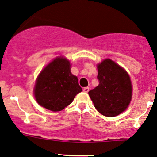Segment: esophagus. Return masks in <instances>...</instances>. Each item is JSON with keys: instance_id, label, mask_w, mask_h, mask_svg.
I'll use <instances>...</instances> for the list:
<instances>
[{"instance_id": "1", "label": "esophagus", "mask_w": 157, "mask_h": 157, "mask_svg": "<svg viewBox=\"0 0 157 157\" xmlns=\"http://www.w3.org/2000/svg\"><path fill=\"white\" fill-rule=\"evenodd\" d=\"M89 87H85L83 89V92H89Z\"/></svg>"}]
</instances>
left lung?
Wrapping results in <instances>:
<instances>
[{"label":"left lung","mask_w":157,"mask_h":157,"mask_svg":"<svg viewBox=\"0 0 157 157\" xmlns=\"http://www.w3.org/2000/svg\"><path fill=\"white\" fill-rule=\"evenodd\" d=\"M99 85L89 92L95 109L104 116L114 117L125 111L132 98L130 76L113 60L98 65Z\"/></svg>","instance_id":"8db88e82"}]
</instances>
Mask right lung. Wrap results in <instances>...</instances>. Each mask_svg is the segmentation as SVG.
Segmentation results:
<instances>
[{
	"label": "right lung",
	"instance_id": "1",
	"mask_svg": "<svg viewBox=\"0 0 157 157\" xmlns=\"http://www.w3.org/2000/svg\"><path fill=\"white\" fill-rule=\"evenodd\" d=\"M33 92L40 106L59 112L71 104L82 88L77 77L71 72L70 62L64 57H56L38 76Z\"/></svg>",
	"mask_w": 157,
	"mask_h": 157
}]
</instances>
